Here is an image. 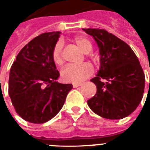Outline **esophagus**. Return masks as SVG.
<instances>
[{
    "label": "esophagus",
    "mask_w": 150,
    "mask_h": 150,
    "mask_svg": "<svg viewBox=\"0 0 150 150\" xmlns=\"http://www.w3.org/2000/svg\"><path fill=\"white\" fill-rule=\"evenodd\" d=\"M82 83H73V88H78L79 86H81Z\"/></svg>",
    "instance_id": "1"
}]
</instances>
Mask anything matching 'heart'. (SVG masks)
Instances as JSON below:
<instances>
[{"instance_id": "1", "label": "heart", "mask_w": 150, "mask_h": 150, "mask_svg": "<svg viewBox=\"0 0 150 150\" xmlns=\"http://www.w3.org/2000/svg\"><path fill=\"white\" fill-rule=\"evenodd\" d=\"M76 46L83 52L88 54L92 50V44L86 38L75 37L73 39ZM53 62L57 66L62 65L63 62L62 56V45L61 43H56L51 53ZM93 73V68L89 63H83L80 65H67L62 69L60 73L61 78L66 83H79L86 79L91 76Z\"/></svg>"}]
</instances>
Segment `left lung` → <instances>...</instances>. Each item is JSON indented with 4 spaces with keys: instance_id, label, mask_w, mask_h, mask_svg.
<instances>
[{
    "instance_id": "obj_1",
    "label": "left lung",
    "mask_w": 150,
    "mask_h": 150,
    "mask_svg": "<svg viewBox=\"0 0 150 150\" xmlns=\"http://www.w3.org/2000/svg\"><path fill=\"white\" fill-rule=\"evenodd\" d=\"M92 36L100 52V69L91 79L97 91L88 100L101 117L123 119L138 107L145 89V75L137 57L124 41L105 30L83 29Z\"/></svg>"
}]
</instances>
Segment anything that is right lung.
I'll return each mask as SVG.
<instances>
[{
    "label": "right lung",
    "instance_id": "add662e5",
    "mask_svg": "<svg viewBox=\"0 0 150 150\" xmlns=\"http://www.w3.org/2000/svg\"><path fill=\"white\" fill-rule=\"evenodd\" d=\"M60 32L44 33L34 38L18 53L8 79V94L22 119L42 124L58 114L72 84L57 82L59 72L51 53Z\"/></svg>",
    "mask_w": 150,
    "mask_h": 150
}]
</instances>
